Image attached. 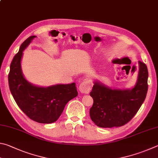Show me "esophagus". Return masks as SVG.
Listing matches in <instances>:
<instances>
[{"label":"esophagus","instance_id":"esophagus-1","mask_svg":"<svg viewBox=\"0 0 158 158\" xmlns=\"http://www.w3.org/2000/svg\"><path fill=\"white\" fill-rule=\"evenodd\" d=\"M80 92L82 94H88L91 90V82L89 81H85L81 83L79 86Z\"/></svg>","mask_w":158,"mask_h":158}]
</instances>
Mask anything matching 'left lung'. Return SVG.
Masks as SVG:
<instances>
[{"mask_svg":"<svg viewBox=\"0 0 158 158\" xmlns=\"http://www.w3.org/2000/svg\"><path fill=\"white\" fill-rule=\"evenodd\" d=\"M148 69L139 61L136 84L131 89H112L101 82H94L90 96L94 103L89 114L96 126L112 128L125 125L136 114L148 91Z\"/></svg>","mask_w":158,"mask_h":158,"instance_id":"1","label":"left lung"}]
</instances>
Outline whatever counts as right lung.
<instances>
[{"label": "right lung", "mask_w": 158, "mask_h": 158, "mask_svg": "<svg viewBox=\"0 0 158 158\" xmlns=\"http://www.w3.org/2000/svg\"><path fill=\"white\" fill-rule=\"evenodd\" d=\"M35 35L30 36L21 44L10 64L8 82L10 92L16 104L27 117L36 122L52 123L62 114L66 104L76 97L75 82L40 87L30 83L23 76L21 58Z\"/></svg>", "instance_id": "right-lung-1"}]
</instances>
